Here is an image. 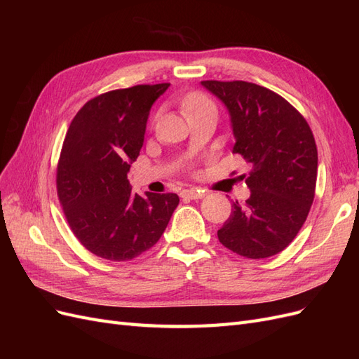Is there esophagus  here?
<instances>
[{
	"instance_id": "esophagus-1",
	"label": "esophagus",
	"mask_w": 359,
	"mask_h": 359,
	"mask_svg": "<svg viewBox=\"0 0 359 359\" xmlns=\"http://www.w3.org/2000/svg\"><path fill=\"white\" fill-rule=\"evenodd\" d=\"M180 194H181V198H184V199H202L205 196L203 191L194 190V189H191V190H182Z\"/></svg>"
}]
</instances>
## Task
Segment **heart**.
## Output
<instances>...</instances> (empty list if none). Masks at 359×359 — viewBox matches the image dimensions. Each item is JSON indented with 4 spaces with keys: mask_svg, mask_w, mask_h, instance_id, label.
I'll return each mask as SVG.
<instances>
[{
    "mask_svg": "<svg viewBox=\"0 0 359 359\" xmlns=\"http://www.w3.org/2000/svg\"><path fill=\"white\" fill-rule=\"evenodd\" d=\"M208 104H210L208 100L199 94H191L187 97L186 102H184V107H186L189 114L194 112L196 109H201V107H203V106H208Z\"/></svg>",
    "mask_w": 359,
    "mask_h": 359,
    "instance_id": "1",
    "label": "heart"
}]
</instances>
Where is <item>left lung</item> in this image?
<instances>
[{
  "label": "left lung",
  "instance_id": "obj_1",
  "mask_svg": "<svg viewBox=\"0 0 359 359\" xmlns=\"http://www.w3.org/2000/svg\"><path fill=\"white\" fill-rule=\"evenodd\" d=\"M231 118L232 153L252 166L250 198L232 202L219 241L248 259L285 250L306 222L318 178V148L304 116L283 97L244 81H203Z\"/></svg>",
  "mask_w": 359,
  "mask_h": 359
}]
</instances>
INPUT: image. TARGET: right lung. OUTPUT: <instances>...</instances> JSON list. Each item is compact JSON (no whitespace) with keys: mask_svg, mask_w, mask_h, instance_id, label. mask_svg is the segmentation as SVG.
Returning <instances> with one entry per match:
<instances>
[{"mask_svg":"<svg viewBox=\"0 0 359 359\" xmlns=\"http://www.w3.org/2000/svg\"><path fill=\"white\" fill-rule=\"evenodd\" d=\"M170 83L136 85L85 103L64 139L57 189L81 244L123 262L153 247L180 203L175 193H133L127 172L144 145L147 121Z\"/></svg>","mask_w":359,"mask_h":359,"instance_id":"right-lung-1","label":"right lung"}]
</instances>
